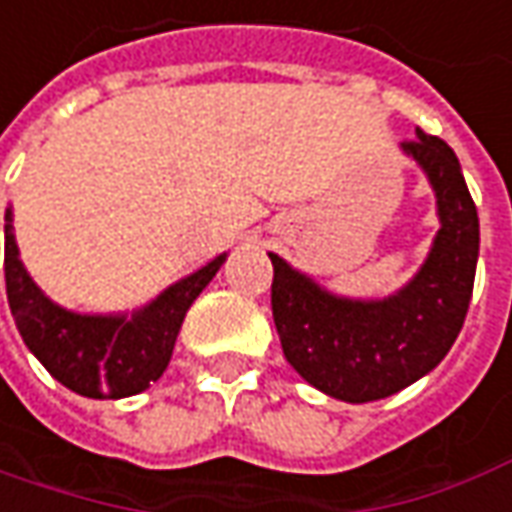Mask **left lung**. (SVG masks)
Masks as SVG:
<instances>
[{"label": "left lung", "instance_id": "1", "mask_svg": "<svg viewBox=\"0 0 512 512\" xmlns=\"http://www.w3.org/2000/svg\"><path fill=\"white\" fill-rule=\"evenodd\" d=\"M401 150L426 172L440 217L432 250L407 287L376 301L343 298L270 253L284 357L320 393L348 404L393 396L438 368L474 292L479 217L457 155L421 128Z\"/></svg>", "mask_w": 512, "mask_h": 512}]
</instances>
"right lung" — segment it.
Wrapping results in <instances>:
<instances>
[{"mask_svg": "<svg viewBox=\"0 0 512 512\" xmlns=\"http://www.w3.org/2000/svg\"><path fill=\"white\" fill-rule=\"evenodd\" d=\"M225 253L172 284L133 315H77L35 287L19 259L13 209L5 214L7 303L21 340L38 362L72 393L125 398L147 390L167 370L189 306L206 290Z\"/></svg>", "mask_w": 512, "mask_h": 512, "instance_id": "1", "label": "right lung"}]
</instances>
